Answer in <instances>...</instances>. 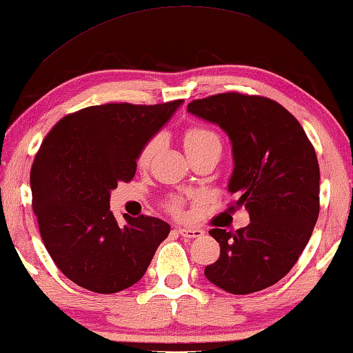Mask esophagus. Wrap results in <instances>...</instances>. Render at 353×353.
<instances>
[{
    "label": "esophagus",
    "mask_w": 353,
    "mask_h": 353,
    "mask_svg": "<svg viewBox=\"0 0 353 353\" xmlns=\"http://www.w3.org/2000/svg\"><path fill=\"white\" fill-rule=\"evenodd\" d=\"M176 231L181 237H185V239H196V237L203 236V231L199 228H178Z\"/></svg>",
    "instance_id": "34e87169"
}]
</instances>
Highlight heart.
I'll return each instance as SVG.
<instances>
[{
    "label": "heart",
    "instance_id": "b5f03b06",
    "mask_svg": "<svg viewBox=\"0 0 353 353\" xmlns=\"http://www.w3.org/2000/svg\"><path fill=\"white\" fill-rule=\"evenodd\" d=\"M161 145V137H154L150 141L143 146V150L140 151L139 156V165L145 167L150 164V161L152 159V156L156 154L157 148ZM210 146H221V140H219L218 134H214L213 130L207 129V127H201V125H194L189 127L185 134V148L186 152H196L201 150H205V148ZM170 210L173 213H181V202L180 201H173L170 203Z\"/></svg>",
    "mask_w": 353,
    "mask_h": 353
}]
</instances>
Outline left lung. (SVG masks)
<instances>
[{
  "label": "left lung",
  "mask_w": 353,
  "mask_h": 353,
  "mask_svg": "<svg viewBox=\"0 0 353 353\" xmlns=\"http://www.w3.org/2000/svg\"><path fill=\"white\" fill-rule=\"evenodd\" d=\"M188 113L229 137L228 191L250 214L236 232L210 229L221 252L203 274L228 293L261 291L290 272L312 236L320 210L314 146L296 117L265 97L228 92L191 101Z\"/></svg>",
  "instance_id": "obj_1"
}]
</instances>
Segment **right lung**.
Wrapping results in <instances>:
<instances>
[{"mask_svg":"<svg viewBox=\"0 0 353 353\" xmlns=\"http://www.w3.org/2000/svg\"><path fill=\"white\" fill-rule=\"evenodd\" d=\"M183 100L162 105L108 103L65 116L34 157L30 186L44 247L79 287L111 294L145 275L170 224L110 210L111 191L130 181L143 146Z\"/></svg>","mask_w":353,"mask_h":353,"instance_id":"obj_1","label":"right lung"}]
</instances>
